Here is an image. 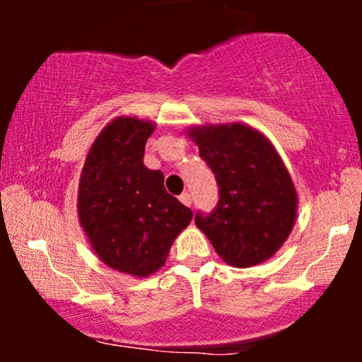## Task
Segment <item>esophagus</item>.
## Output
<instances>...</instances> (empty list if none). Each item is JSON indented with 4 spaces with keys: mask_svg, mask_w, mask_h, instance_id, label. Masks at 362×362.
I'll return each mask as SVG.
<instances>
[{
    "mask_svg": "<svg viewBox=\"0 0 362 362\" xmlns=\"http://www.w3.org/2000/svg\"><path fill=\"white\" fill-rule=\"evenodd\" d=\"M178 199H180V202H182V204H184V206H189V207H190V204H192V199H190V194L184 192Z\"/></svg>",
    "mask_w": 362,
    "mask_h": 362,
    "instance_id": "esophagus-1",
    "label": "esophagus"
}]
</instances>
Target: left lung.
<instances>
[{"instance_id": "8db88e82", "label": "left lung", "mask_w": 362, "mask_h": 362, "mask_svg": "<svg viewBox=\"0 0 362 362\" xmlns=\"http://www.w3.org/2000/svg\"><path fill=\"white\" fill-rule=\"evenodd\" d=\"M185 134L218 180V207L195 214V224L219 259L245 269L276 255L296 223L298 192L274 144L242 122L190 126Z\"/></svg>"}]
</instances>
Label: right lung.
Instances as JSON below:
<instances>
[{
    "label": "right lung",
    "mask_w": 362,
    "mask_h": 362,
    "mask_svg": "<svg viewBox=\"0 0 362 362\" xmlns=\"http://www.w3.org/2000/svg\"><path fill=\"white\" fill-rule=\"evenodd\" d=\"M151 120L119 115L91 143L78 185V219L91 250L114 271L148 277L167 262L192 211L144 167Z\"/></svg>",
    "instance_id": "add662e5"
}]
</instances>
